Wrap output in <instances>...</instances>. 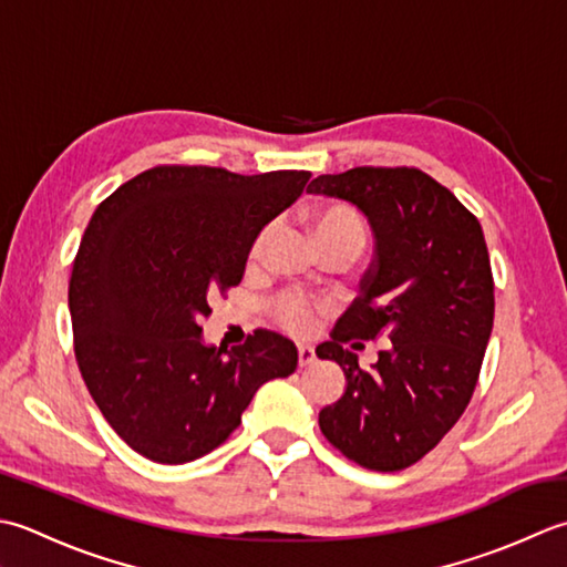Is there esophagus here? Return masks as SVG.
<instances>
[{
  "mask_svg": "<svg viewBox=\"0 0 567 567\" xmlns=\"http://www.w3.org/2000/svg\"><path fill=\"white\" fill-rule=\"evenodd\" d=\"M316 362V350L310 344H300L298 348V364L300 367H310Z\"/></svg>",
  "mask_w": 567,
  "mask_h": 567,
  "instance_id": "esophagus-1",
  "label": "esophagus"
}]
</instances>
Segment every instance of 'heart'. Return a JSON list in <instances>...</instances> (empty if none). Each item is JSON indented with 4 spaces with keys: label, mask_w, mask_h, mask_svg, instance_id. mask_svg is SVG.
Here are the masks:
<instances>
[{
    "label": "heart",
    "mask_w": 567,
    "mask_h": 567,
    "mask_svg": "<svg viewBox=\"0 0 567 567\" xmlns=\"http://www.w3.org/2000/svg\"><path fill=\"white\" fill-rule=\"evenodd\" d=\"M313 229L318 239H326V237L362 239L360 217H357L352 210H348V207H328V210L318 213L313 217ZM264 237H267V233L259 237L257 249L261 247ZM276 316H279L284 328H288L296 334H308L316 328L313 308H310L308 300L300 296H284L279 300V306H276Z\"/></svg>",
    "instance_id": "heart-1"
}]
</instances>
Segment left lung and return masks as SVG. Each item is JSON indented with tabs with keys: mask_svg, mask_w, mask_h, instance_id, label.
<instances>
[{
	"mask_svg": "<svg viewBox=\"0 0 567 567\" xmlns=\"http://www.w3.org/2000/svg\"><path fill=\"white\" fill-rule=\"evenodd\" d=\"M308 193L354 205L374 237L360 296L316 350L348 379L320 431L357 465L396 472L441 443L475 391L494 322L482 227L419 168L362 166L318 176ZM352 337L392 344L362 370L341 350Z\"/></svg>",
	"mask_w": 567,
	"mask_h": 567,
	"instance_id": "8db88e82",
	"label": "left lung"
}]
</instances>
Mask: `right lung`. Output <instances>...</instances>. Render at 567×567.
<instances>
[{"label": "right lung", "instance_id": "1", "mask_svg": "<svg viewBox=\"0 0 567 567\" xmlns=\"http://www.w3.org/2000/svg\"><path fill=\"white\" fill-rule=\"evenodd\" d=\"M308 171L239 176L156 166L102 203L73 264L75 357L90 396L122 441L161 465L210 453L269 379L298 364L296 344L257 330L225 350L203 340L207 298L237 286L259 233Z\"/></svg>", "mask_w": 567, "mask_h": 567}]
</instances>
